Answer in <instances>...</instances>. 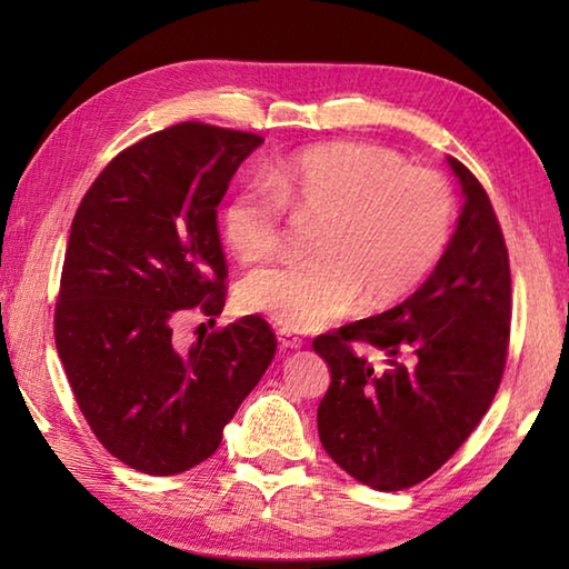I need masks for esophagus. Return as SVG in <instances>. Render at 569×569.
<instances>
[{
	"label": "esophagus",
	"instance_id": "1",
	"mask_svg": "<svg viewBox=\"0 0 569 569\" xmlns=\"http://www.w3.org/2000/svg\"><path fill=\"white\" fill-rule=\"evenodd\" d=\"M276 335H278V345L286 347V349H298L300 345H303V340H300V337L293 330L281 328Z\"/></svg>",
	"mask_w": 569,
	"mask_h": 569
}]
</instances>
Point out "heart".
Listing matches in <instances>:
<instances>
[{"mask_svg": "<svg viewBox=\"0 0 569 569\" xmlns=\"http://www.w3.org/2000/svg\"><path fill=\"white\" fill-rule=\"evenodd\" d=\"M318 217L306 261L251 271L239 310L286 330H320L365 303L389 306L438 269L450 247L457 202L447 180L408 168L403 156L361 141L310 147L266 168L263 186L227 200L222 234L241 263L281 247V214Z\"/></svg>", "mask_w": 569, "mask_h": 569, "instance_id": "heart-1", "label": "heart"}]
</instances>
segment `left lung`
Instances as JSON below:
<instances>
[{
	"instance_id": "8db88e82",
	"label": "left lung",
	"mask_w": 569,
	"mask_h": 569,
	"mask_svg": "<svg viewBox=\"0 0 569 569\" xmlns=\"http://www.w3.org/2000/svg\"><path fill=\"white\" fill-rule=\"evenodd\" d=\"M447 166L465 204L438 269L401 306L312 342L332 377L318 406L325 452L379 491L438 471L485 418L506 365L509 251L479 180L452 156ZM352 341L379 348L390 367L373 372ZM401 353L415 361L398 362Z\"/></svg>"
}]
</instances>
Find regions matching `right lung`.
I'll use <instances>...</instances> for the list:
<instances>
[{"label": "right lung", "instance_id": "1", "mask_svg": "<svg viewBox=\"0 0 569 569\" xmlns=\"http://www.w3.org/2000/svg\"><path fill=\"white\" fill-rule=\"evenodd\" d=\"M261 143L200 122L156 131L110 161L72 220L56 347L92 432L143 475L208 459L276 355L259 316L188 349L173 335L180 310L224 308L217 204Z\"/></svg>", "mask_w": 569, "mask_h": 569}]
</instances>
